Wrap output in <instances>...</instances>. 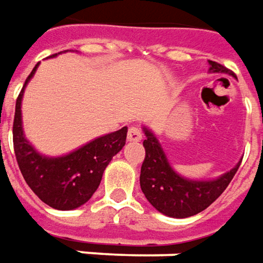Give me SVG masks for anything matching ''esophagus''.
Wrapping results in <instances>:
<instances>
[{
  "instance_id": "1",
  "label": "esophagus",
  "mask_w": 263,
  "mask_h": 263,
  "mask_svg": "<svg viewBox=\"0 0 263 263\" xmlns=\"http://www.w3.org/2000/svg\"><path fill=\"white\" fill-rule=\"evenodd\" d=\"M141 138H143V131L138 126H131L128 131V141L137 143V141H141Z\"/></svg>"
}]
</instances>
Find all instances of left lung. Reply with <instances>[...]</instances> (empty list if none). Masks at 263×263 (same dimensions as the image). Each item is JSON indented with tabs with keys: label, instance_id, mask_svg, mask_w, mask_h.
<instances>
[{
	"label": "left lung",
	"instance_id": "1",
	"mask_svg": "<svg viewBox=\"0 0 263 263\" xmlns=\"http://www.w3.org/2000/svg\"><path fill=\"white\" fill-rule=\"evenodd\" d=\"M212 73H227L237 78L222 64L211 62ZM144 157L140 175V185L145 199L156 211L171 218H189L209 208L222 194L241 162L216 179L196 181L181 177L167 162L165 152L159 140L148 128L144 126Z\"/></svg>",
	"mask_w": 263,
	"mask_h": 263
}]
</instances>
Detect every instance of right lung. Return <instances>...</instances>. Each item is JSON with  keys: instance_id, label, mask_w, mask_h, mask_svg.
I'll list each match as a JSON object with an SVG mask.
<instances>
[{"instance_id": "right-lung-1", "label": "right lung", "mask_w": 263, "mask_h": 263, "mask_svg": "<svg viewBox=\"0 0 263 263\" xmlns=\"http://www.w3.org/2000/svg\"><path fill=\"white\" fill-rule=\"evenodd\" d=\"M38 64L28 76L16 101L13 122L14 154L26 184L45 204L59 211H72L85 204L96 193L104 169L125 145L128 128L123 126L119 131L98 137L64 156L48 157L38 153L26 140L22 126V98Z\"/></svg>"}]
</instances>
